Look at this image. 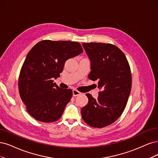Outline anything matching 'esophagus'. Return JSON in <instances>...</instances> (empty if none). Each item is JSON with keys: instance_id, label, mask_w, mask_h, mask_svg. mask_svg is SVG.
<instances>
[{"instance_id": "obj_1", "label": "esophagus", "mask_w": 158, "mask_h": 158, "mask_svg": "<svg viewBox=\"0 0 158 158\" xmlns=\"http://www.w3.org/2000/svg\"><path fill=\"white\" fill-rule=\"evenodd\" d=\"M81 94V92L77 90H73V96H77Z\"/></svg>"}]
</instances>
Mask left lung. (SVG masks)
Masks as SVG:
<instances>
[{
    "label": "left lung",
    "instance_id": "8db88e82",
    "mask_svg": "<svg viewBox=\"0 0 158 158\" xmlns=\"http://www.w3.org/2000/svg\"><path fill=\"white\" fill-rule=\"evenodd\" d=\"M91 62L89 78L98 80L100 89L95 99L86 94L89 102L81 109L85 122L93 127L111 124L124 110L131 89V73L127 58L118 47L105 43H83Z\"/></svg>",
    "mask_w": 158,
    "mask_h": 158
}]
</instances>
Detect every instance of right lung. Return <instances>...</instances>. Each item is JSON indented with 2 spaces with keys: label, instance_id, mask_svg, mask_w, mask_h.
<instances>
[{
  "label": "right lung",
  "instance_id": "1",
  "mask_svg": "<svg viewBox=\"0 0 158 158\" xmlns=\"http://www.w3.org/2000/svg\"><path fill=\"white\" fill-rule=\"evenodd\" d=\"M83 51L78 42L45 40L28 52L21 69L18 86L21 100L34 118L49 123L61 117L72 90L59 88L52 79L60 77L67 60Z\"/></svg>",
  "mask_w": 158,
  "mask_h": 158
}]
</instances>
